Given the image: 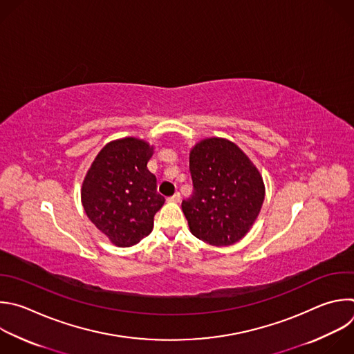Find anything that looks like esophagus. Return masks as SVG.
Instances as JSON below:
<instances>
[{
	"label": "esophagus",
	"instance_id": "esophagus-1",
	"mask_svg": "<svg viewBox=\"0 0 354 354\" xmlns=\"http://www.w3.org/2000/svg\"><path fill=\"white\" fill-rule=\"evenodd\" d=\"M168 201H174V203H179L180 201V193L176 192L174 196L168 197Z\"/></svg>",
	"mask_w": 354,
	"mask_h": 354
}]
</instances>
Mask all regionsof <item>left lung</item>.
<instances>
[{
	"mask_svg": "<svg viewBox=\"0 0 354 354\" xmlns=\"http://www.w3.org/2000/svg\"><path fill=\"white\" fill-rule=\"evenodd\" d=\"M189 167L193 194L182 209L192 233L212 246L236 243L264 201L260 172L236 145L218 138L196 145Z\"/></svg>",
	"mask_w": 354,
	"mask_h": 354,
	"instance_id": "8db88e82",
	"label": "left lung"
}]
</instances>
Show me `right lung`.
Listing matches in <instances>:
<instances>
[{
  "instance_id": "1",
  "label": "right lung",
  "mask_w": 354,
  "mask_h": 354,
  "mask_svg": "<svg viewBox=\"0 0 354 354\" xmlns=\"http://www.w3.org/2000/svg\"><path fill=\"white\" fill-rule=\"evenodd\" d=\"M153 147L127 138L106 145L95 157L82 186L88 219L116 246L139 243L153 230L165 198L147 168Z\"/></svg>"
}]
</instances>
